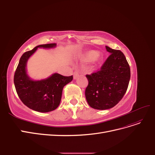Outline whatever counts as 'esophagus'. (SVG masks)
<instances>
[{"label": "esophagus", "mask_w": 155, "mask_h": 155, "mask_svg": "<svg viewBox=\"0 0 155 155\" xmlns=\"http://www.w3.org/2000/svg\"><path fill=\"white\" fill-rule=\"evenodd\" d=\"M73 76H74V79H77L78 77L79 76V73L78 71H74L73 73Z\"/></svg>", "instance_id": "esophagus-1"}]
</instances>
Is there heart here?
Returning <instances> with one entry per match:
<instances>
[{"label":"heart","mask_w":155,"mask_h":155,"mask_svg":"<svg viewBox=\"0 0 155 155\" xmlns=\"http://www.w3.org/2000/svg\"><path fill=\"white\" fill-rule=\"evenodd\" d=\"M98 55H99V53H98L97 51L94 50H90L87 51V52L83 55V58L85 61L89 62L96 59Z\"/></svg>","instance_id":"obj_1"}]
</instances>
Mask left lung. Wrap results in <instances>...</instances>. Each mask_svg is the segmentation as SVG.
I'll list each match as a JSON object with an SVG mask.
<instances>
[{
    "label": "left lung",
    "mask_w": 155,
    "mask_h": 155,
    "mask_svg": "<svg viewBox=\"0 0 155 155\" xmlns=\"http://www.w3.org/2000/svg\"><path fill=\"white\" fill-rule=\"evenodd\" d=\"M105 47L110 54L100 70L86 75V100L90 107L97 110L109 109L118 104L127 90L130 78L129 64L123 52Z\"/></svg>",
    "instance_id": "obj_1"
}]
</instances>
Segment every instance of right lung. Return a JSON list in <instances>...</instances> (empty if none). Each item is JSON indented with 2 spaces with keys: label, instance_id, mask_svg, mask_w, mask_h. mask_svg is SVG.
<instances>
[{
  "label": "right lung",
  "instance_id": "add662e5",
  "mask_svg": "<svg viewBox=\"0 0 155 155\" xmlns=\"http://www.w3.org/2000/svg\"><path fill=\"white\" fill-rule=\"evenodd\" d=\"M55 43L37 46L21 56L14 75V85L21 101L30 109L40 112L52 111L58 107L63 87L72 81L73 76L54 74L47 79L33 81L26 74V63L37 48L55 47Z\"/></svg>",
  "mask_w": 155,
  "mask_h": 155
}]
</instances>
